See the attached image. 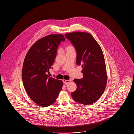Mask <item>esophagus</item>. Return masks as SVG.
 Returning a JSON list of instances; mask_svg holds the SVG:
<instances>
[{
  "label": "esophagus",
  "mask_w": 134,
  "mask_h": 134,
  "mask_svg": "<svg viewBox=\"0 0 134 134\" xmlns=\"http://www.w3.org/2000/svg\"><path fill=\"white\" fill-rule=\"evenodd\" d=\"M63 81L65 84H68V83H69L71 81V80H65V79H63Z\"/></svg>",
  "instance_id": "1"
}]
</instances>
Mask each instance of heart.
Wrapping results in <instances>:
<instances>
[{"mask_svg": "<svg viewBox=\"0 0 134 134\" xmlns=\"http://www.w3.org/2000/svg\"><path fill=\"white\" fill-rule=\"evenodd\" d=\"M74 50L72 46H69L67 47V50Z\"/></svg>", "mask_w": 134, "mask_h": 134, "instance_id": "1", "label": "heart"}]
</instances>
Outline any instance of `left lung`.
Segmentation results:
<instances>
[{
	"mask_svg": "<svg viewBox=\"0 0 134 134\" xmlns=\"http://www.w3.org/2000/svg\"><path fill=\"white\" fill-rule=\"evenodd\" d=\"M65 36L75 47L76 64L82 65L83 78L75 79L77 89L71 93L73 99L83 104L96 102L103 93L107 83V74L102 50L88 32H77Z\"/></svg>",
	"mask_w": 134,
	"mask_h": 134,
	"instance_id": "1",
	"label": "left lung"
}]
</instances>
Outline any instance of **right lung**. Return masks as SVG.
Wrapping results in <instances>:
<instances>
[{
  "label": "right lung",
  "instance_id": "1",
  "mask_svg": "<svg viewBox=\"0 0 134 134\" xmlns=\"http://www.w3.org/2000/svg\"><path fill=\"white\" fill-rule=\"evenodd\" d=\"M65 41L63 35L52 34L37 41L27 52L22 69L26 92L38 105L47 107L55 102L63 83L47 74L57 55L58 46Z\"/></svg>",
  "mask_w": 134,
  "mask_h": 134
}]
</instances>
